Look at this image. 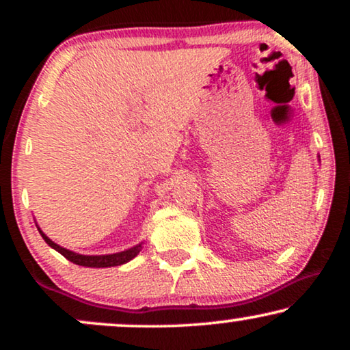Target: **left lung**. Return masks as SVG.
Instances as JSON below:
<instances>
[{
    "label": "left lung",
    "mask_w": 350,
    "mask_h": 350,
    "mask_svg": "<svg viewBox=\"0 0 350 350\" xmlns=\"http://www.w3.org/2000/svg\"><path fill=\"white\" fill-rule=\"evenodd\" d=\"M319 161H320V159H319Z\"/></svg>",
    "instance_id": "8db88e82"
}]
</instances>
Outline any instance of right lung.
<instances>
[{"mask_svg":"<svg viewBox=\"0 0 350 350\" xmlns=\"http://www.w3.org/2000/svg\"><path fill=\"white\" fill-rule=\"evenodd\" d=\"M38 231H40L41 237L44 239V242L47 243V245L59 252L60 255H64L68 261L75 262V265H78V266H84V267H113V266L126 265V262L133 260V258H135L143 248L142 247L143 242H140V243H137V245H133L132 248H127V250H124V252L111 253V255H81V253L71 252V250H68V248H64V247H60L59 243L52 242L51 239L41 231L40 226H38Z\"/></svg>","mask_w":350,"mask_h":350,"instance_id":"1","label":"right lung"}]
</instances>
